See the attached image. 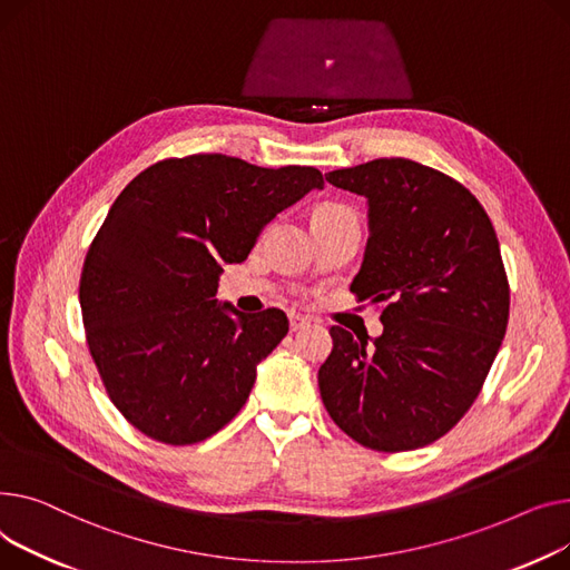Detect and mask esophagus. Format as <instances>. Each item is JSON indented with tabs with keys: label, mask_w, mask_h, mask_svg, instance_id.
Instances as JSON below:
<instances>
[{
	"label": "esophagus",
	"mask_w": 570,
	"mask_h": 570,
	"mask_svg": "<svg viewBox=\"0 0 570 570\" xmlns=\"http://www.w3.org/2000/svg\"><path fill=\"white\" fill-rule=\"evenodd\" d=\"M308 324H311V317L298 315V313H289V328L292 331H301V328H306Z\"/></svg>",
	"instance_id": "obj_1"
}]
</instances>
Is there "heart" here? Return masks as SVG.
Instances as JSON below:
<instances>
[{"mask_svg":"<svg viewBox=\"0 0 570 570\" xmlns=\"http://www.w3.org/2000/svg\"><path fill=\"white\" fill-rule=\"evenodd\" d=\"M326 209H338V207H331V205H328V207H322L320 212H326Z\"/></svg>","mask_w":570,"mask_h":570,"instance_id":"heart-1","label":"heart"}]
</instances>
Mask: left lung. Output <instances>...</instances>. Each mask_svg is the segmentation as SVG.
Returning <instances> with one entry per match:
<instances>
[{"mask_svg": "<svg viewBox=\"0 0 570 570\" xmlns=\"http://www.w3.org/2000/svg\"><path fill=\"white\" fill-rule=\"evenodd\" d=\"M367 203V244L350 289L384 304L367 345L331 326L317 382L331 419L367 449L412 451L476 400L509 324V281L494 227L455 179L407 158L326 175Z\"/></svg>", "mask_w": 570, "mask_h": 570, "instance_id": "obj_1", "label": "left lung"}]
</instances>
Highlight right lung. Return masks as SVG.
<instances>
[{
  "label": "right lung",
  "mask_w": 570,
  "mask_h": 570,
  "mask_svg": "<svg viewBox=\"0 0 570 570\" xmlns=\"http://www.w3.org/2000/svg\"><path fill=\"white\" fill-rule=\"evenodd\" d=\"M315 188V167L195 154L119 193L89 246L80 308L108 395L147 438L203 442L246 405L289 322L278 308L218 304L223 264L244 262L264 225Z\"/></svg>",
  "instance_id": "1"
}]
</instances>
